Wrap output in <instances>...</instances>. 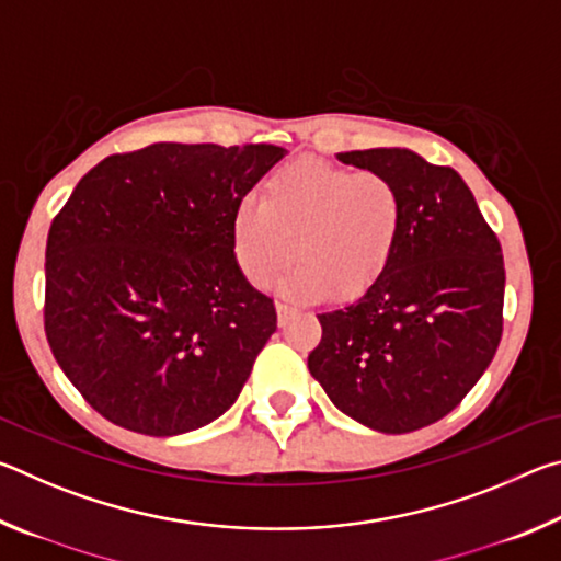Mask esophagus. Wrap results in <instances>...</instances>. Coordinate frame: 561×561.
<instances>
[{"label":"esophagus","mask_w":561,"mask_h":561,"mask_svg":"<svg viewBox=\"0 0 561 561\" xmlns=\"http://www.w3.org/2000/svg\"><path fill=\"white\" fill-rule=\"evenodd\" d=\"M297 314V309L294 307H289V304H284V301H279L277 304V319H279V327H287V321Z\"/></svg>","instance_id":"obj_1"}]
</instances>
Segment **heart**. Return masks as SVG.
Listing matches in <instances>:
<instances>
[{"mask_svg": "<svg viewBox=\"0 0 561 561\" xmlns=\"http://www.w3.org/2000/svg\"><path fill=\"white\" fill-rule=\"evenodd\" d=\"M405 203L396 180L378 170H348L297 160L274 170L262 203L242 201L232 215L234 260L257 287L277 277L291 297L346 299L386 272L403 230Z\"/></svg>", "mask_w": 561, "mask_h": 561, "instance_id": "heart-1", "label": "heart"}]
</instances>
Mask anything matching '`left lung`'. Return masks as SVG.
<instances>
[{
  "label": "left lung",
  "instance_id": "8db88e82",
  "mask_svg": "<svg viewBox=\"0 0 561 561\" xmlns=\"http://www.w3.org/2000/svg\"><path fill=\"white\" fill-rule=\"evenodd\" d=\"M401 187L386 272L348 307L317 314L309 371L339 411L381 433L425 428L485 374L502 336L505 262L465 180L405 148L339 153Z\"/></svg>",
  "mask_w": 561,
  "mask_h": 561
}]
</instances>
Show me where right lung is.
<instances>
[{"label":"right lung","mask_w":561,"mask_h":561,"mask_svg":"<svg viewBox=\"0 0 561 561\" xmlns=\"http://www.w3.org/2000/svg\"><path fill=\"white\" fill-rule=\"evenodd\" d=\"M284 156L153 144L79 180L46 240L44 331L93 411L163 438L237 401L277 311L237 267L232 215Z\"/></svg>","instance_id":"right-lung-1"}]
</instances>
